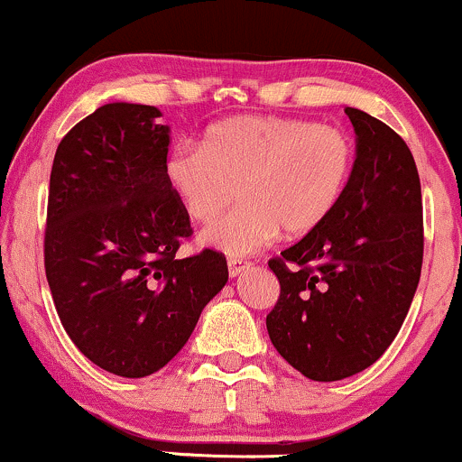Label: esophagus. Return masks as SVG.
<instances>
[{
  "label": "esophagus",
  "instance_id": "esophagus-1",
  "mask_svg": "<svg viewBox=\"0 0 462 462\" xmlns=\"http://www.w3.org/2000/svg\"><path fill=\"white\" fill-rule=\"evenodd\" d=\"M249 267H252V263L241 261V258H230V261H227V272H230V278H236V275L247 272Z\"/></svg>",
  "mask_w": 462,
  "mask_h": 462
}]
</instances>
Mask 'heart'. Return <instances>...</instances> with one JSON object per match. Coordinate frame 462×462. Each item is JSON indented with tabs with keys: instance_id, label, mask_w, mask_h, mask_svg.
<instances>
[{
	"instance_id": "b5f03b06",
	"label": "heart",
	"mask_w": 462,
	"mask_h": 462,
	"mask_svg": "<svg viewBox=\"0 0 462 462\" xmlns=\"http://www.w3.org/2000/svg\"><path fill=\"white\" fill-rule=\"evenodd\" d=\"M354 169L343 130L295 116L243 115L206 130L201 147L180 143L164 162L169 187L193 221L208 224L236 198L238 208L204 232V243L247 256L284 227H319L341 201Z\"/></svg>"
}]
</instances>
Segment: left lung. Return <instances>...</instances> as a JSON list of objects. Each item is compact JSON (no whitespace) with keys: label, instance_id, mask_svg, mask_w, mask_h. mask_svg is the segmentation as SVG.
I'll list each match as a JSON object with an SVG mask.
<instances>
[{"label":"left lung","instance_id":"left-lung-1","mask_svg":"<svg viewBox=\"0 0 462 462\" xmlns=\"http://www.w3.org/2000/svg\"><path fill=\"white\" fill-rule=\"evenodd\" d=\"M356 161L332 215L272 258L280 298L267 332L291 367L317 383L374 365L404 323L421 275L423 206L415 158L397 132L346 108Z\"/></svg>","mask_w":462,"mask_h":462}]
</instances>
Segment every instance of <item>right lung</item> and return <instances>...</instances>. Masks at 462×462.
Wrapping results in <instances>:
<instances>
[{
  "instance_id": "right-lung-1",
  "label": "right lung",
  "mask_w": 462,
  "mask_h": 462,
  "mask_svg": "<svg viewBox=\"0 0 462 462\" xmlns=\"http://www.w3.org/2000/svg\"><path fill=\"white\" fill-rule=\"evenodd\" d=\"M153 106L115 102L73 125L50 178L45 275L69 338L121 378L162 369L227 282L226 256L178 258L193 235Z\"/></svg>"
}]
</instances>
